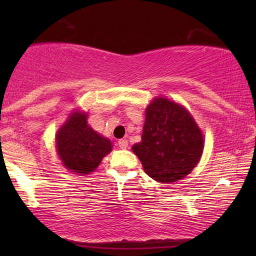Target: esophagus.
I'll return each instance as SVG.
<instances>
[{
	"mask_svg": "<svg viewBox=\"0 0 256 256\" xmlns=\"http://www.w3.org/2000/svg\"><path fill=\"white\" fill-rule=\"evenodd\" d=\"M118 146H120L121 149H127L128 148V141L126 138L120 140V141H118Z\"/></svg>",
	"mask_w": 256,
	"mask_h": 256,
	"instance_id": "34e87169",
	"label": "esophagus"
}]
</instances>
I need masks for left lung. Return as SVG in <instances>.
<instances>
[{"mask_svg": "<svg viewBox=\"0 0 256 256\" xmlns=\"http://www.w3.org/2000/svg\"><path fill=\"white\" fill-rule=\"evenodd\" d=\"M132 149L149 177L160 183H174L197 166L204 138L186 108L160 96L146 107L142 141Z\"/></svg>", "mask_w": 256, "mask_h": 256, "instance_id": "8db88e82", "label": "left lung"}]
</instances>
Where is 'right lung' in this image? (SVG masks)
Wrapping results in <instances>:
<instances>
[{
	"mask_svg": "<svg viewBox=\"0 0 256 256\" xmlns=\"http://www.w3.org/2000/svg\"><path fill=\"white\" fill-rule=\"evenodd\" d=\"M56 146L62 166L72 172H92L107 154L112 143L87 124V113L74 110L56 135Z\"/></svg>",
	"mask_w": 256,
	"mask_h": 256,
	"instance_id": "obj_1",
	"label": "right lung"
}]
</instances>
